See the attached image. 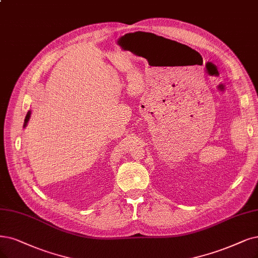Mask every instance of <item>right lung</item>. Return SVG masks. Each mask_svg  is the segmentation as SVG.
I'll return each mask as SVG.
<instances>
[{"label":"right lung","instance_id":"add662e5","mask_svg":"<svg viewBox=\"0 0 258 258\" xmlns=\"http://www.w3.org/2000/svg\"><path fill=\"white\" fill-rule=\"evenodd\" d=\"M31 113H32V110H28V111H27V113H26V117H25V119H24V124H23V127H24V128L26 127V125H27L28 121H30V118H31Z\"/></svg>","mask_w":258,"mask_h":258}]
</instances>
